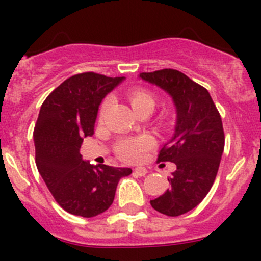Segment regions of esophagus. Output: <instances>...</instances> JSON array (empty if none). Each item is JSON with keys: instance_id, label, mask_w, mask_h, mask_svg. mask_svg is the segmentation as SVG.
Wrapping results in <instances>:
<instances>
[{"instance_id": "34e87169", "label": "esophagus", "mask_w": 261, "mask_h": 261, "mask_svg": "<svg viewBox=\"0 0 261 261\" xmlns=\"http://www.w3.org/2000/svg\"><path fill=\"white\" fill-rule=\"evenodd\" d=\"M134 172H135V174H138L139 177H144V175L147 174V169L144 167H138L134 169Z\"/></svg>"}]
</instances>
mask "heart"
Returning a JSON list of instances; mask_svg holds the SVG:
<instances>
[{"label": "heart", "mask_w": 261, "mask_h": 261, "mask_svg": "<svg viewBox=\"0 0 261 261\" xmlns=\"http://www.w3.org/2000/svg\"><path fill=\"white\" fill-rule=\"evenodd\" d=\"M128 99L133 106V109L136 112L140 111L144 107H152L154 109L155 99L154 96L150 93L149 91L144 88H133L128 92ZM110 106H111V98H106L101 105L99 109V117H103L106 112L109 111ZM154 145V140L150 136H140V138H128L123 139L118 143L117 145V154L122 159L128 160V162H136V160L141 159L144 152L146 151L149 147Z\"/></svg>", "instance_id": "heart-1"}]
</instances>
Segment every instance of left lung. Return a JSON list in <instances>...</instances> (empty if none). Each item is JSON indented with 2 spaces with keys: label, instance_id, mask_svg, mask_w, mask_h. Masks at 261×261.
I'll return each mask as SVG.
<instances>
[{
  "label": "left lung",
  "instance_id": "left-lung-1",
  "mask_svg": "<svg viewBox=\"0 0 261 261\" xmlns=\"http://www.w3.org/2000/svg\"><path fill=\"white\" fill-rule=\"evenodd\" d=\"M139 78L167 92L177 112L174 134L158 156L177 168L168 178L170 188L150 204L163 215H184L203 201L216 179L225 147L222 120L208 91L179 70L140 73Z\"/></svg>",
  "mask_w": 261,
  "mask_h": 261
}]
</instances>
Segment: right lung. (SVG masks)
Masks as SVG:
<instances>
[{
	"mask_svg": "<svg viewBox=\"0 0 261 261\" xmlns=\"http://www.w3.org/2000/svg\"><path fill=\"white\" fill-rule=\"evenodd\" d=\"M125 77L81 73L68 78L46 97L34 128L36 167L55 201L67 212L94 217L107 211L118 180L130 168L93 165L83 160V138L93 135L102 99Z\"/></svg>",
	"mask_w": 261,
	"mask_h": 261,
	"instance_id": "1",
	"label": "right lung"
}]
</instances>
